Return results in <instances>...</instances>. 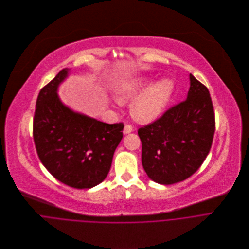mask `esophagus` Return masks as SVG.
Returning a JSON list of instances; mask_svg holds the SVG:
<instances>
[{
    "label": "esophagus",
    "instance_id": "34e87169",
    "mask_svg": "<svg viewBox=\"0 0 249 249\" xmlns=\"http://www.w3.org/2000/svg\"><path fill=\"white\" fill-rule=\"evenodd\" d=\"M132 131H133L132 125H130V124L125 125V127H124V134H129V133H131Z\"/></svg>",
    "mask_w": 249,
    "mask_h": 249
}]
</instances>
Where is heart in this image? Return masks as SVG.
<instances>
[{
	"label": "heart",
	"mask_w": 249,
	"mask_h": 249,
	"mask_svg": "<svg viewBox=\"0 0 249 249\" xmlns=\"http://www.w3.org/2000/svg\"><path fill=\"white\" fill-rule=\"evenodd\" d=\"M153 79L147 76H135L116 83L113 98L119 104L134 100L131 105V114L140 123H149L155 120L170 102L174 84L172 80L164 78L152 84Z\"/></svg>",
	"instance_id": "1"
}]
</instances>
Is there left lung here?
Returning <instances> with one entry per match:
<instances>
[{
	"label": "left lung",
	"instance_id": "obj_1",
	"mask_svg": "<svg viewBox=\"0 0 249 249\" xmlns=\"http://www.w3.org/2000/svg\"><path fill=\"white\" fill-rule=\"evenodd\" d=\"M187 100L138 130L142 163L147 176L161 185L182 182L201 166L215 132V113L208 89L190 74Z\"/></svg>",
	"mask_w": 249,
	"mask_h": 249
}]
</instances>
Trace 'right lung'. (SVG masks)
Segmentation results:
<instances>
[{
  "instance_id": "right-lung-1",
  "label": "right lung",
  "mask_w": 249,
  "mask_h": 249,
  "mask_svg": "<svg viewBox=\"0 0 249 249\" xmlns=\"http://www.w3.org/2000/svg\"><path fill=\"white\" fill-rule=\"evenodd\" d=\"M68 71L60 70L41 89L33 138L41 162L55 179L74 189H91L107 176L124 124L101 122L65 107L57 88Z\"/></svg>"
}]
</instances>
